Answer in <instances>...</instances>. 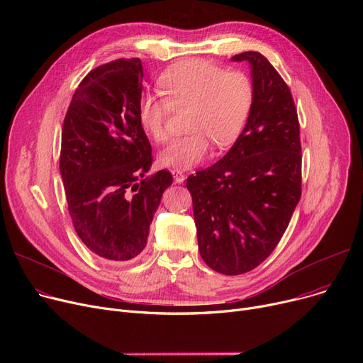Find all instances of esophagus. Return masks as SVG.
<instances>
[{"label": "esophagus", "mask_w": 363, "mask_h": 363, "mask_svg": "<svg viewBox=\"0 0 363 363\" xmlns=\"http://www.w3.org/2000/svg\"><path fill=\"white\" fill-rule=\"evenodd\" d=\"M170 172H172V175H174L175 182L182 184V182L185 181V175H184V172H182V170H179V169H172Z\"/></svg>", "instance_id": "34e87169"}]
</instances>
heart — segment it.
Here are the masks:
<instances>
[{
    "label": "heart",
    "mask_w": 363,
    "mask_h": 363,
    "mask_svg": "<svg viewBox=\"0 0 363 363\" xmlns=\"http://www.w3.org/2000/svg\"><path fill=\"white\" fill-rule=\"evenodd\" d=\"M164 99L145 94L138 104V119L148 135L163 143L172 110L188 107L186 133L172 140L159 155L163 166L188 169L207 156L211 143L233 145L249 121L255 85L242 70H226L207 60H188L167 69L159 79Z\"/></svg>",
    "instance_id": "b5f03b06"
}]
</instances>
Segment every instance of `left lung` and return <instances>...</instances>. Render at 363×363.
I'll return each instance as SVG.
<instances>
[{"label": "left lung", "instance_id": "left-lung-1", "mask_svg": "<svg viewBox=\"0 0 363 363\" xmlns=\"http://www.w3.org/2000/svg\"><path fill=\"white\" fill-rule=\"evenodd\" d=\"M249 62L255 103L241 135L218 163L186 178L199 250L223 275L250 272L266 260L301 197V143L291 91L257 51Z\"/></svg>", "mask_w": 363, "mask_h": 363}]
</instances>
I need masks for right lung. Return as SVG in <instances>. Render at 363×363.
I'll return each instance as SVG.
<instances>
[{
  "instance_id": "add662e5",
  "label": "right lung",
  "mask_w": 363,
  "mask_h": 363,
  "mask_svg": "<svg viewBox=\"0 0 363 363\" xmlns=\"http://www.w3.org/2000/svg\"><path fill=\"white\" fill-rule=\"evenodd\" d=\"M140 59L92 69L76 88L62 130L60 174L76 234L97 256L125 262L147 244L169 170L147 178L151 144L138 119Z\"/></svg>"
}]
</instances>
